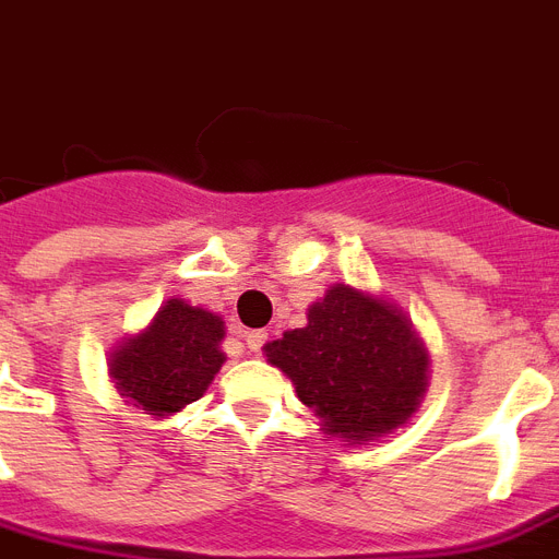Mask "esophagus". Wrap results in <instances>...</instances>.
I'll use <instances>...</instances> for the list:
<instances>
[{
    "label": "esophagus",
    "instance_id": "esophagus-1",
    "mask_svg": "<svg viewBox=\"0 0 559 559\" xmlns=\"http://www.w3.org/2000/svg\"><path fill=\"white\" fill-rule=\"evenodd\" d=\"M243 338H247L249 350L258 353L266 344V330H247V333H243Z\"/></svg>",
    "mask_w": 559,
    "mask_h": 559
}]
</instances>
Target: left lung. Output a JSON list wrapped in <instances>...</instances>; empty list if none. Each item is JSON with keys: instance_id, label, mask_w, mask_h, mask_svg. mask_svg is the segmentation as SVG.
<instances>
[{"instance_id": "obj_1", "label": "left lung", "mask_w": 559, "mask_h": 559, "mask_svg": "<svg viewBox=\"0 0 559 559\" xmlns=\"http://www.w3.org/2000/svg\"><path fill=\"white\" fill-rule=\"evenodd\" d=\"M264 350L324 433L353 444L402 428L428 388V353L405 316L347 284L326 289L307 326Z\"/></svg>"}]
</instances>
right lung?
I'll return each instance as SVG.
<instances>
[{
  "mask_svg": "<svg viewBox=\"0 0 559 559\" xmlns=\"http://www.w3.org/2000/svg\"><path fill=\"white\" fill-rule=\"evenodd\" d=\"M221 338L224 321L215 312L171 298L148 330L111 356V379L134 407L169 416L206 393L224 365Z\"/></svg>",
  "mask_w": 559,
  "mask_h": 559,
  "instance_id": "1",
  "label": "right lung"
}]
</instances>
